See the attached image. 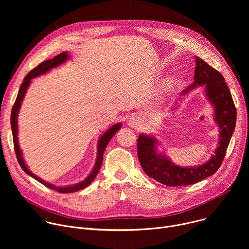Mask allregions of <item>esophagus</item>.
Segmentation results:
<instances>
[{"mask_svg": "<svg viewBox=\"0 0 249 249\" xmlns=\"http://www.w3.org/2000/svg\"><path fill=\"white\" fill-rule=\"evenodd\" d=\"M140 122H141V118L137 114L133 113V114H131V116H129L127 124L131 127H137V126H139Z\"/></svg>", "mask_w": 249, "mask_h": 249, "instance_id": "34e87169", "label": "esophagus"}]
</instances>
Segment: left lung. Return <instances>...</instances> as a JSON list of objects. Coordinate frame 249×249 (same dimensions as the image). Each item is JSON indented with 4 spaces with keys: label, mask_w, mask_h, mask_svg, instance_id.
Wrapping results in <instances>:
<instances>
[{
    "label": "left lung",
    "mask_w": 249,
    "mask_h": 249,
    "mask_svg": "<svg viewBox=\"0 0 249 249\" xmlns=\"http://www.w3.org/2000/svg\"><path fill=\"white\" fill-rule=\"evenodd\" d=\"M196 67L194 82L183 91L197 86H205L206 95L215 108V120L220 128L219 146L206 163L194 167L175 165L167 158L157 153V140L152 136L141 134L137 141L138 158L142 168L155 180L166 186H184L197 183L214 174L221 166L236 121V108L231 91L222 74L208 65L204 60L195 57Z\"/></svg>",
    "instance_id": "1"
}]
</instances>
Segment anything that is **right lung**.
<instances>
[{
    "mask_svg": "<svg viewBox=\"0 0 249 249\" xmlns=\"http://www.w3.org/2000/svg\"><path fill=\"white\" fill-rule=\"evenodd\" d=\"M69 58V55L67 52H62L60 53L59 55L55 56L53 59H50V60H47V61H43L42 63H40L37 67H35L34 69H32L30 72L25 76V78L23 79V82L19 88V90H18V96H17V99L14 103V106L12 108V114H11V126H12V131H13V140H14V148H15V152H16V156H17V159H18V161L20 165V167L24 170L25 173H27L28 175H30L31 177H33L34 179H36L37 181H39L40 183H42L43 185H45L46 187L52 189V190H55L59 193H72V192H76V191H79V190H82L86 187H88L91 181L95 178V176L97 175L99 169H100V166L102 164V160H103V153L105 151V148L106 146H107V144L109 143L110 139L114 136V134L120 129L121 127V124L118 123V124H115L114 126H112L110 129H108L107 131H106L102 136L101 138L99 139L98 141V145H97V159H96V162H95V165L91 171V173L87 177V178L78 183V184H75V185H71V186H67V187H59V186H55L51 183H48L44 180H42L41 178H39L38 176H36L35 174H33L32 172L29 171V169L27 168L24 160H23V158L21 157V151L19 149V146H18V113L19 111V107L21 105V101L24 97V94L26 92V89L31 82V79L33 78H36L40 75H43L45 74L46 72H48L49 70L61 65L62 63L66 62Z\"/></svg>",
    "mask_w": 249,
    "mask_h": 249,
    "instance_id": "obj_1",
    "label": "right lung"
}]
</instances>
